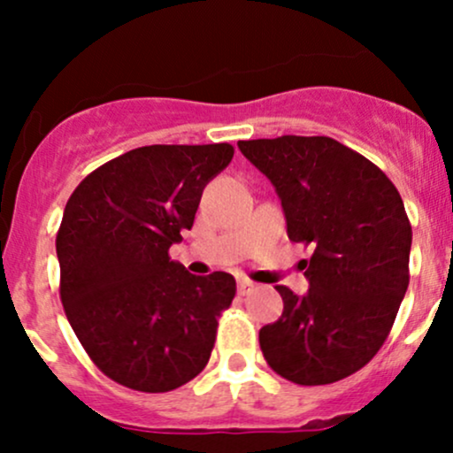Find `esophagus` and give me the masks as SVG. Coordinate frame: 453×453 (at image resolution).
<instances>
[{"mask_svg": "<svg viewBox=\"0 0 453 453\" xmlns=\"http://www.w3.org/2000/svg\"><path fill=\"white\" fill-rule=\"evenodd\" d=\"M253 289H256V283H251V280H249V279L238 280V294H241V296L251 294Z\"/></svg>", "mask_w": 453, "mask_h": 453, "instance_id": "1", "label": "esophagus"}]
</instances>
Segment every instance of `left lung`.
Returning <instances> with one entry per match:
<instances>
[{
	"instance_id": "left-lung-1",
	"label": "left lung",
	"mask_w": 453,
	"mask_h": 453,
	"mask_svg": "<svg viewBox=\"0 0 453 453\" xmlns=\"http://www.w3.org/2000/svg\"><path fill=\"white\" fill-rule=\"evenodd\" d=\"M274 185L309 292L277 285L283 315L259 330L268 366L298 386H326L366 366L386 342L409 288L411 223L372 161L327 136L241 140Z\"/></svg>"
}]
</instances>
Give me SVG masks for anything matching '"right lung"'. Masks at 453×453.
Returning a JSON list of instances; mask_svg holds the SVG:
<instances>
[{"mask_svg":"<svg viewBox=\"0 0 453 453\" xmlns=\"http://www.w3.org/2000/svg\"><path fill=\"white\" fill-rule=\"evenodd\" d=\"M232 157L227 142L140 147L93 170L67 200L57 232L61 304L112 381L170 392L209 362L236 280L196 277L168 249L191 230L202 191Z\"/></svg>","mask_w":453,"mask_h":453,"instance_id":"1","label":"right lung"}]
</instances>
